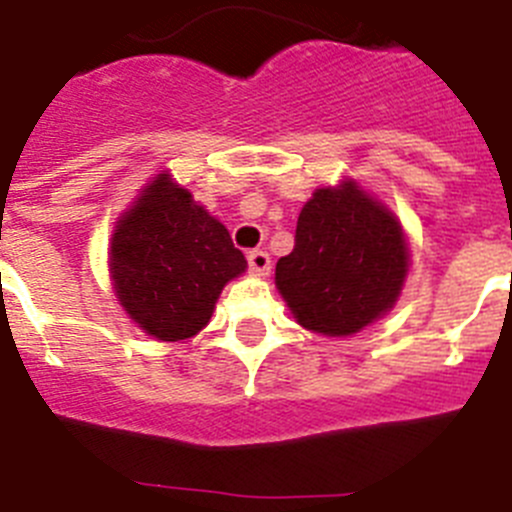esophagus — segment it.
I'll list each match as a JSON object with an SVG mask.
<instances>
[{
  "label": "esophagus",
  "instance_id": "esophagus-1",
  "mask_svg": "<svg viewBox=\"0 0 512 512\" xmlns=\"http://www.w3.org/2000/svg\"><path fill=\"white\" fill-rule=\"evenodd\" d=\"M248 266L256 277H266L271 271V256L266 251H253L248 253Z\"/></svg>",
  "mask_w": 512,
  "mask_h": 512
}]
</instances>
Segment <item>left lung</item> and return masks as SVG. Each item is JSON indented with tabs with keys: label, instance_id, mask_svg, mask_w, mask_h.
I'll list each match as a JSON object with an SVG mask.
<instances>
[{
	"label": "left lung",
	"instance_id": "1",
	"mask_svg": "<svg viewBox=\"0 0 512 512\" xmlns=\"http://www.w3.org/2000/svg\"><path fill=\"white\" fill-rule=\"evenodd\" d=\"M408 271V238L395 212L343 179L305 202L295 248L277 261L274 282L302 328L346 338L395 307Z\"/></svg>",
	"mask_w": 512,
	"mask_h": 512
}]
</instances>
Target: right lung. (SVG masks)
Listing matches in <instances>:
<instances>
[{"label":"right lung","instance_id":"right-lung-1","mask_svg":"<svg viewBox=\"0 0 512 512\" xmlns=\"http://www.w3.org/2000/svg\"><path fill=\"white\" fill-rule=\"evenodd\" d=\"M230 233L169 171L156 174L117 217L110 279L117 302L143 333L187 341L210 323L230 279L246 271Z\"/></svg>","mask_w":512,"mask_h":512}]
</instances>
